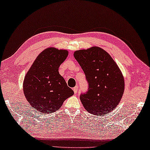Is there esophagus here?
<instances>
[{"mask_svg":"<svg viewBox=\"0 0 150 150\" xmlns=\"http://www.w3.org/2000/svg\"><path fill=\"white\" fill-rule=\"evenodd\" d=\"M79 91V88H78V86H77L73 88V91H74V93H75V94L77 93V91Z\"/></svg>","mask_w":150,"mask_h":150,"instance_id":"esophagus-1","label":"esophagus"}]
</instances>
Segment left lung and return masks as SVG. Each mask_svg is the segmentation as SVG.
I'll use <instances>...</instances> for the list:
<instances>
[{"instance_id": "obj_1", "label": "left lung", "mask_w": 150, "mask_h": 150, "mask_svg": "<svg viewBox=\"0 0 150 150\" xmlns=\"http://www.w3.org/2000/svg\"><path fill=\"white\" fill-rule=\"evenodd\" d=\"M85 74L88 90L80 100L87 111L96 115L110 113L120 102L125 81L113 59L102 48L93 47L74 52Z\"/></svg>"}]
</instances>
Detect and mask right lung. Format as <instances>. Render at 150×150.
Returning <instances> with one entry per match:
<instances>
[{"instance_id":"right-lung-1","label":"right lung","mask_w":150,"mask_h":150,"mask_svg":"<svg viewBox=\"0 0 150 150\" xmlns=\"http://www.w3.org/2000/svg\"><path fill=\"white\" fill-rule=\"evenodd\" d=\"M67 56V50L46 48L26 73L23 84L24 94L31 107L39 113L55 112L74 94L58 71Z\"/></svg>"}]
</instances>
